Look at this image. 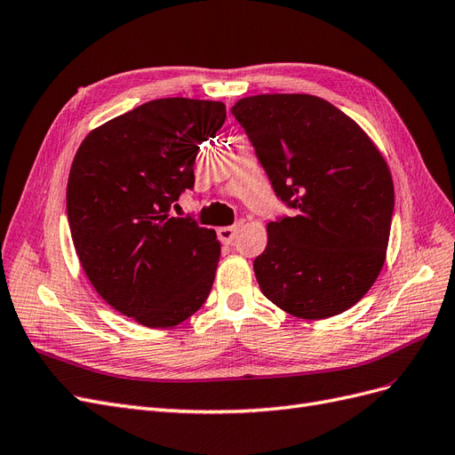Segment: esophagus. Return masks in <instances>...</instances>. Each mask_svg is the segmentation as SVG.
<instances>
[{"instance_id":"1","label":"esophagus","mask_w":455,"mask_h":455,"mask_svg":"<svg viewBox=\"0 0 455 455\" xmlns=\"http://www.w3.org/2000/svg\"><path fill=\"white\" fill-rule=\"evenodd\" d=\"M238 230H240V225L221 227V228H217V236H219V240H221L225 245H230V243L234 242V238H236Z\"/></svg>"}]
</instances>
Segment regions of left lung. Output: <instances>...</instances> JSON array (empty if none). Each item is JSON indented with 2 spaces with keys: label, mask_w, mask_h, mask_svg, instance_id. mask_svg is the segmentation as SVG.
Here are the masks:
<instances>
[{
  "label": "left lung",
  "mask_w": 455,
  "mask_h": 455,
  "mask_svg": "<svg viewBox=\"0 0 455 455\" xmlns=\"http://www.w3.org/2000/svg\"><path fill=\"white\" fill-rule=\"evenodd\" d=\"M232 115L275 196L297 210L267 227V249L253 262L262 295L302 319L346 312L386 260L395 193L382 153L317 96H249Z\"/></svg>",
  "instance_id": "1"
}]
</instances>
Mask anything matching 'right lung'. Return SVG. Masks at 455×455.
<instances>
[{
    "label": "right lung",
    "mask_w": 455,
    "mask_h": 455,
    "mask_svg": "<svg viewBox=\"0 0 455 455\" xmlns=\"http://www.w3.org/2000/svg\"><path fill=\"white\" fill-rule=\"evenodd\" d=\"M221 101L160 98L94 128L68 180V221L81 267L116 312L151 329L180 325L206 302L221 243L172 217L195 187L200 145L215 138Z\"/></svg>",
    "instance_id": "obj_1"
}]
</instances>
